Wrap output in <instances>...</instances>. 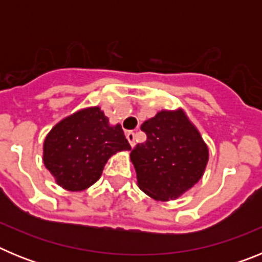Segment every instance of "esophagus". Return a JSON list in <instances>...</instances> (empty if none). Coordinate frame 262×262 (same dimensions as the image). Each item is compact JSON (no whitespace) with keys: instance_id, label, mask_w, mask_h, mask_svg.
Listing matches in <instances>:
<instances>
[{"instance_id":"obj_1","label":"esophagus","mask_w":262,"mask_h":262,"mask_svg":"<svg viewBox=\"0 0 262 262\" xmlns=\"http://www.w3.org/2000/svg\"><path fill=\"white\" fill-rule=\"evenodd\" d=\"M126 138H127V140H128L129 144H131V147H135V139H136L135 133L129 131V133L126 134Z\"/></svg>"}]
</instances>
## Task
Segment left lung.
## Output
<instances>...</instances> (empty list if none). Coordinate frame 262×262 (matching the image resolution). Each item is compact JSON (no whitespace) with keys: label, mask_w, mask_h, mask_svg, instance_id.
I'll return each mask as SVG.
<instances>
[{"label":"left lung","mask_w":262,"mask_h":262,"mask_svg":"<svg viewBox=\"0 0 262 262\" xmlns=\"http://www.w3.org/2000/svg\"><path fill=\"white\" fill-rule=\"evenodd\" d=\"M140 128L147 142L129 154L138 186L156 201L177 200L202 178L207 144L184 108L159 111Z\"/></svg>","instance_id":"left-lung-1"}]
</instances>
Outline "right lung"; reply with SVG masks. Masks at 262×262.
<instances>
[{
	"label": "right lung",
	"mask_w": 262,
	"mask_h": 262,
	"mask_svg": "<svg viewBox=\"0 0 262 262\" xmlns=\"http://www.w3.org/2000/svg\"><path fill=\"white\" fill-rule=\"evenodd\" d=\"M129 149L122 126H111L101 107L93 106L52 127L43 143V163L59 186L81 191L98 181L113 155Z\"/></svg>",
	"instance_id": "obj_1"
}]
</instances>
